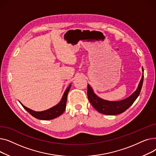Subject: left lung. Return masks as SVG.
<instances>
[{
    "label": "left lung",
    "mask_w": 156,
    "mask_h": 156,
    "mask_svg": "<svg viewBox=\"0 0 156 156\" xmlns=\"http://www.w3.org/2000/svg\"><path fill=\"white\" fill-rule=\"evenodd\" d=\"M144 72V69L142 68ZM144 81V75L138 84L136 90L126 99L119 101H108L104 100L97 96L92 88L89 85H87L88 99L93 107L100 113L106 115H116L125 112L128 109L136 99L140 93Z\"/></svg>",
    "instance_id": "obj_1"
}]
</instances>
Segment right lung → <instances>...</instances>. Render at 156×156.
Listing matches in <instances>:
<instances>
[{
	"label": "right lung",
	"instance_id": "obj_1",
	"mask_svg": "<svg viewBox=\"0 0 156 156\" xmlns=\"http://www.w3.org/2000/svg\"><path fill=\"white\" fill-rule=\"evenodd\" d=\"M71 84L69 85V87L66 90V91L64 92L63 96L62 97V99L61 101L59 102V104H57L56 105L54 106V107L48 109L47 110L44 111H41V112H36L33 111L25 106L23 105L21 103V104L23 107L24 109H26L31 116L34 117L38 119H42V120H49V119H54L57 117L59 116L60 115L64 112L65 109H66V101H67V97L68 92L69 91V89L71 88Z\"/></svg>",
	"mask_w": 156,
	"mask_h": 156
}]
</instances>
